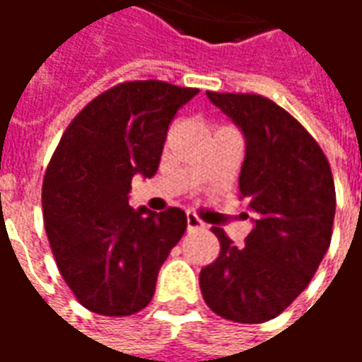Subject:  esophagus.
Returning <instances> with one entry per match:
<instances>
[{"label": "esophagus", "instance_id": "34e87169", "mask_svg": "<svg viewBox=\"0 0 362 362\" xmlns=\"http://www.w3.org/2000/svg\"><path fill=\"white\" fill-rule=\"evenodd\" d=\"M201 228H205V223L195 213H187V230L193 233V230H201Z\"/></svg>", "mask_w": 362, "mask_h": 362}]
</instances>
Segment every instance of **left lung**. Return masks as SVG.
Wrapping results in <instances>:
<instances>
[{
	"label": "left lung",
	"mask_w": 362,
	"mask_h": 362,
	"mask_svg": "<svg viewBox=\"0 0 362 362\" xmlns=\"http://www.w3.org/2000/svg\"><path fill=\"white\" fill-rule=\"evenodd\" d=\"M206 96L244 132L238 189L256 213V226L243 248L213 226L221 252L201 270L199 284L216 315L264 323L308 288L327 252L335 218L333 173L310 132L270 98L211 90Z\"/></svg>",
	"instance_id": "8db88e82"
}]
</instances>
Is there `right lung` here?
Wrapping results in <instances>:
<instances>
[{
  "instance_id": "obj_1",
  "label": "right lung",
  "mask_w": 362,
  "mask_h": 362,
  "mask_svg": "<svg viewBox=\"0 0 362 362\" xmlns=\"http://www.w3.org/2000/svg\"><path fill=\"white\" fill-rule=\"evenodd\" d=\"M199 88L119 82L64 129L43 179L45 230L62 280L86 310L126 317L156 293L157 274L187 228V214L138 211L132 177L156 175L167 129Z\"/></svg>"
}]
</instances>
